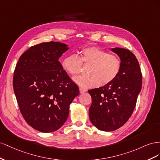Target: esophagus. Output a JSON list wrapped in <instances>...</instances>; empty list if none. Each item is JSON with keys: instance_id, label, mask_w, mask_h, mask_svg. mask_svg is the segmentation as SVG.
<instances>
[{"instance_id": "1", "label": "esophagus", "mask_w": 160, "mask_h": 160, "mask_svg": "<svg viewBox=\"0 0 160 160\" xmlns=\"http://www.w3.org/2000/svg\"><path fill=\"white\" fill-rule=\"evenodd\" d=\"M86 91H87V90H86V88H80V93H84V92H86Z\"/></svg>"}]
</instances>
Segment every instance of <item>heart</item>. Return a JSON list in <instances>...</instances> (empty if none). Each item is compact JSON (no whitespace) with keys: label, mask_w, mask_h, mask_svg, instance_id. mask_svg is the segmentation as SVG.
I'll list each match as a JSON object with an SVG mask.
<instances>
[{"label":"heart","mask_w":160,"mask_h":160,"mask_svg":"<svg viewBox=\"0 0 160 160\" xmlns=\"http://www.w3.org/2000/svg\"><path fill=\"white\" fill-rule=\"evenodd\" d=\"M82 62L92 64L89 72L90 75L77 76L73 80L84 88L97 87L101 82H112L119 74L122 66L121 59L116 55L97 46H90L82 49L80 58L75 54L66 56L62 62V67L68 74L75 76L80 72Z\"/></svg>","instance_id":"obj_1"}]
</instances>
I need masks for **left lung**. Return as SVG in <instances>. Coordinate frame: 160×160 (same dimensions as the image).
I'll return each instance as SVG.
<instances>
[{"mask_svg":"<svg viewBox=\"0 0 160 160\" xmlns=\"http://www.w3.org/2000/svg\"><path fill=\"white\" fill-rule=\"evenodd\" d=\"M111 50L121 60L119 74L112 82L88 90L92 97L90 120L97 129L104 131L118 129L129 120L142 85V74L135 55L124 48Z\"/></svg>","mask_w":160,"mask_h":160,"instance_id":"8db88e82","label":"left lung"}]
</instances>
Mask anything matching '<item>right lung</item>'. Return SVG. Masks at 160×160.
I'll return each mask as SVG.
<instances>
[{
	"instance_id": "add662e5",
	"label": "right lung",
	"mask_w": 160,
	"mask_h": 160,
	"mask_svg": "<svg viewBox=\"0 0 160 160\" xmlns=\"http://www.w3.org/2000/svg\"><path fill=\"white\" fill-rule=\"evenodd\" d=\"M68 48L49 42L31 46L15 66L12 86L25 121L43 133L59 129L66 121L70 104L79 88L58 61Z\"/></svg>"
}]
</instances>
